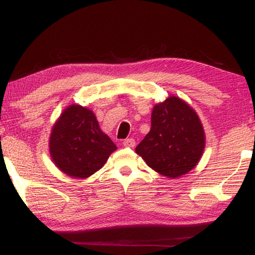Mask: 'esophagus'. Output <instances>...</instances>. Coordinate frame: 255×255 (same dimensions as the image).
<instances>
[{"instance_id":"34e87169","label":"esophagus","mask_w":255,"mask_h":255,"mask_svg":"<svg viewBox=\"0 0 255 255\" xmlns=\"http://www.w3.org/2000/svg\"><path fill=\"white\" fill-rule=\"evenodd\" d=\"M123 145L125 146V147L132 148L133 146H135V139H132V138H128V139H125L123 141Z\"/></svg>"}]
</instances>
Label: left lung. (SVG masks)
I'll return each instance as SVG.
<instances>
[{
  "label": "left lung",
  "mask_w": 255,
  "mask_h": 255,
  "mask_svg": "<svg viewBox=\"0 0 255 255\" xmlns=\"http://www.w3.org/2000/svg\"><path fill=\"white\" fill-rule=\"evenodd\" d=\"M150 130L136 153L149 167L175 179L195 167L205 149V131L196 111L176 97L153 108Z\"/></svg>",
  "instance_id": "1"
}]
</instances>
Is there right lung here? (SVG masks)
Masks as SVG:
<instances>
[{
  "instance_id": "1",
  "label": "right lung",
  "mask_w": 255,
  "mask_h": 255,
  "mask_svg": "<svg viewBox=\"0 0 255 255\" xmlns=\"http://www.w3.org/2000/svg\"><path fill=\"white\" fill-rule=\"evenodd\" d=\"M116 149L117 146L100 129L96 115L79 105L66 108L51 129L50 156L60 171L73 178L91 176Z\"/></svg>"
}]
</instances>
